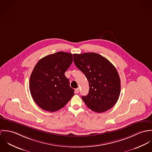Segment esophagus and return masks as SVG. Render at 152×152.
Returning <instances> with one entry per match:
<instances>
[{"label":"esophagus","instance_id":"1","mask_svg":"<svg viewBox=\"0 0 152 152\" xmlns=\"http://www.w3.org/2000/svg\"><path fill=\"white\" fill-rule=\"evenodd\" d=\"M75 92H76L77 94L79 93V88H77V89H75Z\"/></svg>","mask_w":152,"mask_h":152}]
</instances>
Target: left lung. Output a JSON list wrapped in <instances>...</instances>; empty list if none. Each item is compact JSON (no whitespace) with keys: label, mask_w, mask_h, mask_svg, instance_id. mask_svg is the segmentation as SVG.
I'll return each instance as SVG.
<instances>
[{"label":"left lung","mask_w":152,"mask_h":152,"mask_svg":"<svg viewBox=\"0 0 152 152\" xmlns=\"http://www.w3.org/2000/svg\"><path fill=\"white\" fill-rule=\"evenodd\" d=\"M73 56L74 64L89 82V92L82 96L87 107L98 113L112 108L121 92V80L114 65L95 53L74 54Z\"/></svg>","instance_id":"left-lung-1"}]
</instances>
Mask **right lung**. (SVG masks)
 <instances>
[{"mask_svg": "<svg viewBox=\"0 0 152 152\" xmlns=\"http://www.w3.org/2000/svg\"><path fill=\"white\" fill-rule=\"evenodd\" d=\"M72 63V54L57 52L48 55L35 65L30 78L31 96L43 110L55 112L64 107L74 95L65 71Z\"/></svg>", "mask_w": 152, "mask_h": 152, "instance_id": "right-lung-1", "label": "right lung"}]
</instances>
